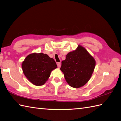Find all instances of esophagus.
I'll return each mask as SVG.
<instances>
[{
  "mask_svg": "<svg viewBox=\"0 0 121 121\" xmlns=\"http://www.w3.org/2000/svg\"><path fill=\"white\" fill-rule=\"evenodd\" d=\"M57 65L58 68H60V66H61L60 63H57Z\"/></svg>",
  "mask_w": 121,
  "mask_h": 121,
  "instance_id": "34e87169",
  "label": "esophagus"
}]
</instances>
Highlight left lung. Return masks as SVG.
<instances>
[{
    "label": "left lung",
    "instance_id": "left-lung-1",
    "mask_svg": "<svg viewBox=\"0 0 121 121\" xmlns=\"http://www.w3.org/2000/svg\"><path fill=\"white\" fill-rule=\"evenodd\" d=\"M95 64L94 58L84 48L79 45L76 50L67 54L60 69L69 85L79 88L89 81Z\"/></svg>",
    "mask_w": 121,
    "mask_h": 121
}]
</instances>
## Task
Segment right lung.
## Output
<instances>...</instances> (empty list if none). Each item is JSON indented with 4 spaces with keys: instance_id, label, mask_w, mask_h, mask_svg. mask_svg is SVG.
<instances>
[{
    "instance_id": "obj_1",
    "label": "right lung",
    "mask_w": 121,
    "mask_h": 121,
    "mask_svg": "<svg viewBox=\"0 0 121 121\" xmlns=\"http://www.w3.org/2000/svg\"><path fill=\"white\" fill-rule=\"evenodd\" d=\"M22 67L29 81L34 85L40 86L47 81L51 72L57 68V65L46 54L32 53L25 58Z\"/></svg>"
}]
</instances>
